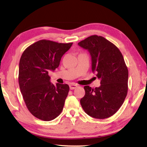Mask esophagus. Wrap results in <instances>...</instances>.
<instances>
[{"label": "esophagus", "instance_id": "esophagus-1", "mask_svg": "<svg viewBox=\"0 0 147 147\" xmlns=\"http://www.w3.org/2000/svg\"><path fill=\"white\" fill-rule=\"evenodd\" d=\"M77 87H78V85H77V84H70V85H69V88H70V89H76Z\"/></svg>", "mask_w": 147, "mask_h": 147}]
</instances>
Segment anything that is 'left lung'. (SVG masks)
<instances>
[{"label":"left lung","mask_w":147,"mask_h":147,"mask_svg":"<svg viewBox=\"0 0 147 147\" xmlns=\"http://www.w3.org/2000/svg\"><path fill=\"white\" fill-rule=\"evenodd\" d=\"M90 53L92 71L100 79V86H84L80 100L84 111L92 117L106 119L123 105L128 93V71L121 51L104 37L89 36L78 43Z\"/></svg>","instance_id":"8db88e82"}]
</instances>
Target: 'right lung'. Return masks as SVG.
Segmentation results:
<instances>
[{
	"mask_svg": "<svg viewBox=\"0 0 147 147\" xmlns=\"http://www.w3.org/2000/svg\"><path fill=\"white\" fill-rule=\"evenodd\" d=\"M72 45L42 39L27 47L20 59L21 92L30 112L40 120H53L63 110L69 86L54 85L49 72L58 67L61 57Z\"/></svg>",
	"mask_w": 147,
	"mask_h": 147,
	"instance_id": "right-lung-1",
	"label": "right lung"
}]
</instances>
